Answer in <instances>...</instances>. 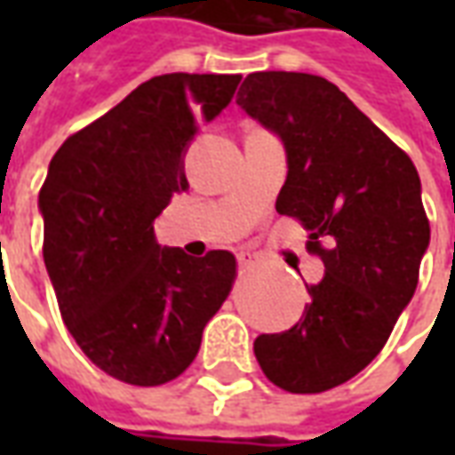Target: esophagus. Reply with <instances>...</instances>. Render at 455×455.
<instances>
[{"mask_svg":"<svg viewBox=\"0 0 455 455\" xmlns=\"http://www.w3.org/2000/svg\"><path fill=\"white\" fill-rule=\"evenodd\" d=\"M236 260H238V270L243 273V270H248V267L256 263V256H251V253H246V251H241V253L236 256Z\"/></svg>","mask_w":455,"mask_h":455,"instance_id":"esophagus-1","label":"esophagus"}]
</instances>
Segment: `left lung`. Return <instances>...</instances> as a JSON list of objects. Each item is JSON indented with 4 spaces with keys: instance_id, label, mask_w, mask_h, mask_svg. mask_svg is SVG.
<instances>
[{
    "instance_id": "1",
    "label": "left lung",
    "mask_w": 455,
    "mask_h": 455,
    "mask_svg": "<svg viewBox=\"0 0 455 455\" xmlns=\"http://www.w3.org/2000/svg\"><path fill=\"white\" fill-rule=\"evenodd\" d=\"M236 104L283 140L287 178L275 209L305 224L307 246L324 260V277L307 285L302 319L258 336L253 353L283 390H331L382 351L417 290L429 248L419 172L319 75H248Z\"/></svg>"
}]
</instances>
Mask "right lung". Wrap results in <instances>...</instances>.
Returning <instances> with one entry per match:
<instances>
[{
    "mask_svg": "<svg viewBox=\"0 0 455 455\" xmlns=\"http://www.w3.org/2000/svg\"><path fill=\"white\" fill-rule=\"evenodd\" d=\"M238 83L158 75L70 136L48 165L38 195L45 270L68 331L116 380L150 387L178 378L231 290L228 251L192 258L160 246L153 221L189 188V143Z\"/></svg>",
    "mask_w": 455,
    "mask_h": 455,
    "instance_id": "add662e5",
    "label": "right lung"
}]
</instances>
